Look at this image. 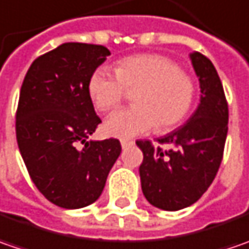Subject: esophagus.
I'll return each instance as SVG.
<instances>
[{"instance_id":"obj_1","label":"esophagus","mask_w":249,"mask_h":249,"mask_svg":"<svg viewBox=\"0 0 249 249\" xmlns=\"http://www.w3.org/2000/svg\"><path fill=\"white\" fill-rule=\"evenodd\" d=\"M134 145V141H128V139H121V146H123V149L125 147H129V146Z\"/></svg>"}]
</instances>
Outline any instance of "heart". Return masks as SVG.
<instances>
[{
  "instance_id": "b5f03b06",
  "label": "heart",
  "mask_w": 249,
  "mask_h": 249,
  "mask_svg": "<svg viewBox=\"0 0 249 249\" xmlns=\"http://www.w3.org/2000/svg\"><path fill=\"white\" fill-rule=\"evenodd\" d=\"M134 107L111 114L106 134L114 138H134L156 126L166 132L189 113L196 83L178 64L160 54H139L118 61L115 72L97 68L89 78L88 92L99 111H111L124 102L126 90H135Z\"/></svg>"
}]
</instances>
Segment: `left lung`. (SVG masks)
Masks as SVG:
<instances>
[{
	"mask_svg": "<svg viewBox=\"0 0 249 249\" xmlns=\"http://www.w3.org/2000/svg\"><path fill=\"white\" fill-rule=\"evenodd\" d=\"M189 57L199 78L198 108L185 124L157 139L161 145H173L171 149L136 141L143 152L142 192L150 205L163 211L184 209L206 192L220 167L229 129V106L217 71L198 51Z\"/></svg>",
	"mask_w": 249,
	"mask_h": 249,
	"instance_id": "1",
	"label": "left lung"
}]
</instances>
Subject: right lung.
<instances>
[{
  "label": "right lung",
  "mask_w": 249,
  "mask_h": 249,
  "mask_svg": "<svg viewBox=\"0 0 249 249\" xmlns=\"http://www.w3.org/2000/svg\"><path fill=\"white\" fill-rule=\"evenodd\" d=\"M108 55L104 46L64 43L33 61L20 88L19 152L38 191L64 209L99 199L121 153L118 139L88 141L102 123L88 83Z\"/></svg>",
  "instance_id": "1"
}]
</instances>
